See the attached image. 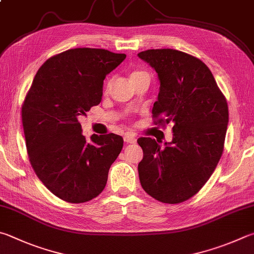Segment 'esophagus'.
Here are the masks:
<instances>
[{"label": "esophagus", "instance_id": "34e87169", "mask_svg": "<svg viewBox=\"0 0 254 254\" xmlns=\"http://www.w3.org/2000/svg\"><path fill=\"white\" fill-rule=\"evenodd\" d=\"M124 142H127V143H135L136 139H135L134 135H132V134H130V133H127V134L124 135Z\"/></svg>", "mask_w": 254, "mask_h": 254}]
</instances>
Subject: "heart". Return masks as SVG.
I'll return each instance as SVG.
<instances>
[{
	"instance_id": "1",
	"label": "heart",
	"mask_w": 254,
	"mask_h": 254,
	"mask_svg": "<svg viewBox=\"0 0 254 254\" xmlns=\"http://www.w3.org/2000/svg\"><path fill=\"white\" fill-rule=\"evenodd\" d=\"M142 76H149V74H147V73L144 72V71H137V70H135V71H132L131 72L130 79H131V81H135L136 79H140V77H142ZM110 83H111V81H110V80H108L107 82H105L104 92H108L109 87H110Z\"/></svg>"
}]
</instances>
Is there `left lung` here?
Instances as JSON below:
<instances>
[{
	"mask_svg": "<svg viewBox=\"0 0 254 254\" xmlns=\"http://www.w3.org/2000/svg\"><path fill=\"white\" fill-rule=\"evenodd\" d=\"M137 57L160 80L154 124L173 126L172 142L164 149L152 137L137 140L141 186L155 200L181 203L201 190L219 163L229 122L227 100L200 59L172 49L146 50Z\"/></svg>",
	"mask_w": 254,
	"mask_h": 254,
	"instance_id": "1",
	"label": "left lung"
}]
</instances>
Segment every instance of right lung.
I'll list each match as a JSON object with an SVG mask.
<instances>
[{"mask_svg":"<svg viewBox=\"0 0 254 254\" xmlns=\"http://www.w3.org/2000/svg\"><path fill=\"white\" fill-rule=\"evenodd\" d=\"M126 58L103 49L64 51L43 63L25 96L22 123L30 163L63 201L98 196L122 150V136L114 133L87 141L77 118L101 102L105 76Z\"/></svg>","mask_w":254,"mask_h":254,"instance_id":"add662e5","label":"right lung"}]
</instances>
